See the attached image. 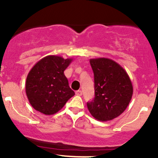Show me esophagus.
<instances>
[{
  "mask_svg": "<svg viewBox=\"0 0 158 158\" xmlns=\"http://www.w3.org/2000/svg\"><path fill=\"white\" fill-rule=\"evenodd\" d=\"M76 95H79V96H81L82 95V92L81 90H77L76 91Z\"/></svg>",
  "mask_w": 158,
  "mask_h": 158,
  "instance_id": "34e87169",
  "label": "esophagus"
}]
</instances>
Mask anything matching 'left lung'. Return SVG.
I'll return each mask as SVG.
<instances>
[{
    "mask_svg": "<svg viewBox=\"0 0 158 158\" xmlns=\"http://www.w3.org/2000/svg\"><path fill=\"white\" fill-rule=\"evenodd\" d=\"M90 65L94 73L95 98L87 103V107L96 120H112L130 103L133 94L131 81L126 71L112 60L91 59Z\"/></svg>",
    "mask_w": 158,
    "mask_h": 158,
    "instance_id": "8db88e82",
    "label": "left lung"
}]
</instances>
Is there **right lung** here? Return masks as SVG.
<instances>
[{"label": "right lung", "instance_id": "obj_1", "mask_svg": "<svg viewBox=\"0 0 158 158\" xmlns=\"http://www.w3.org/2000/svg\"><path fill=\"white\" fill-rule=\"evenodd\" d=\"M72 61L73 59L47 56L30 69L25 88L28 100L35 110L46 115L53 114L75 95L64 75Z\"/></svg>", "mask_w": 158, "mask_h": 158}]
</instances>
